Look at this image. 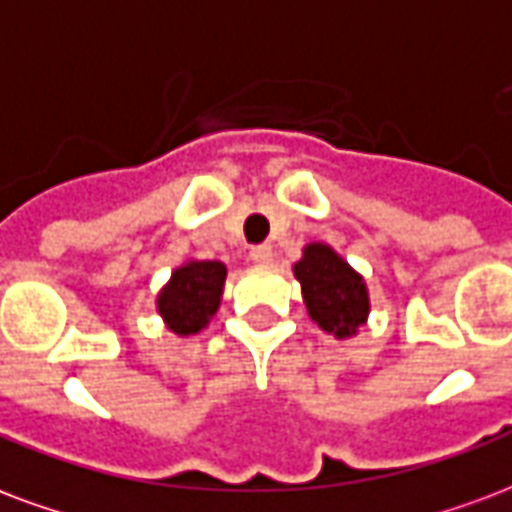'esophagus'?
Returning a JSON list of instances; mask_svg holds the SVG:
<instances>
[{
	"label": "esophagus",
	"instance_id": "esophagus-1",
	"mask_svg": "<svg viewBox=\"0 0 512 512\" xmlns=\"http://www.w3.org/2000/svg\"><path fill=\"white\" fill-rule=\"evenodd\" d=\"M249 257L255 260L257 266H271V263H274V249H271V244L252 246V252H249Z\"/></svg>",
	"mask_w": 512,
	"mask_h": 512
}]
</instances>
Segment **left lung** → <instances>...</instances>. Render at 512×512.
Returning a JSON list of instances; mask_svg holds the SVG:
<instances>
[{"label": "left lung", "mask_w": 512, "mask_h": 512, "mask_svg": "<svg viewBox=\"0 0 512 512\" xmlns=\"http://www.w3.org/2000/svg\"><path fill=\"white\" fill-rule=\"evenodd\" d=\"M295 279L301 282L309 317L325 333L347 339L366 323L369 293L358 271L325 244H309L304 257L295 263Z\"/></svg>", "instance_id": "8db88e82"}]
</instances>
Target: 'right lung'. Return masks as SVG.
Here are the masks:
<instances>
[{
  "label": "right lung",
  "mask_w": 512,
  "mask_h": 512,
  "mask_svg": "<svg viewBox=\"0 0 512 512\" xmlns=\"http://www.w3.org/2000/svg\"><path fill=\"white\" fill-rule=\"evenodd\" d=\"M227 268L217 260H192L173 271L157 295V309L168 328L179 336L198 333L219 309Z\"/></svg>",
  "instance_id": "1"
}]
</instances>
